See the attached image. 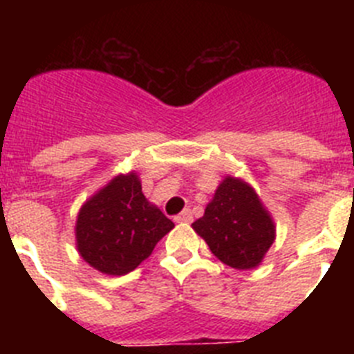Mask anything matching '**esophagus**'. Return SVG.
<instances>
[{
	"mask_svg": "<svg viewBox=\"0 0 354 354\" xmlns=\"http://www.w3.org/2000/svg\"><path fill=\"white\" fill-rule=\"evenodd\" d=\"M192 220H193V212L189 211V209H184L180 214L175 216V221H177V223H189Z\"/></svg>",
	"mask_w": 354,
	"mask_h": 354,
	"instance_id": "esophagus-1",
	"label": "esophagus"
}]
</instances>
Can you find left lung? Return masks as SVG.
<instances>
[{
  "mask_svg": "<svg viewBox=\"0 0 354 354\" xmlns=\"http://www.w3.org/2000/svg\"><path fill=\"white\" fill-rule=\"evenodd\" d=\"M209 250L234 270H253L274 241V221L245 180L227 175L192 225Z\"/></svg>",
  "mask_w": 354,
  "mask_h": 354,
  "instance_id": "left-lung-1",
  "label": "left lung"
}]
</instances>
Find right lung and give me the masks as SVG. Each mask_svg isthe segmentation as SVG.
<instances>
[{
    "label": "right lung",
    "mask_w": 354,
    "mask_h": 354,
    "mask_svg": "<svg viewBox=\"0 0 354 354\" xmlns=\"http://www.w3.org/2000/svg\"><path fill=\"white\" fill-rule=\"evenodd\" d=\"M174 228L142 193L134 171L120 174L90 196L76 221V246L83 261L104 274L136 270L161 237Z\"/></svg>",
    "instance_id": "right-lung-1"
}]
</instances>
